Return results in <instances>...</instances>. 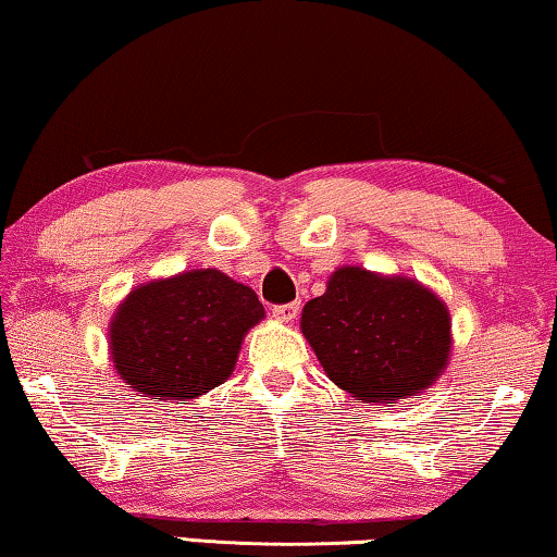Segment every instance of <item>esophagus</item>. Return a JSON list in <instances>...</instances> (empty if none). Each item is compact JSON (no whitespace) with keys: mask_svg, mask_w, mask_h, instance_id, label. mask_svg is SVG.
<instances>
[{"mask_svg":"<svg viewBox=\"0 0 557 557\" xmlns=\"http://www.w3.org/2000/svg\"><path fill=\"white\" fill-rule=\"evenodd\" d=\"M271 313L281 323H290L298 315V304H286V306H273Z\"/></svg>","mask_w":557,"mask_h":557,"instance_id":"34e87169","label":"esophagus"}]
</instances>
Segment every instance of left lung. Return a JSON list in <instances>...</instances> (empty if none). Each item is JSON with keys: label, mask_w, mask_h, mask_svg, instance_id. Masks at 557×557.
Instances as JSON below:
<instances>
[{"label": "left lung", "mask_w": 557, "mask_h": 557, "mask_svg": "<svg viewBox=\"0 0 557 557\" xmlns=\"http://www.w3.org/2000/svg\"><path fill=\"white\" fill-rule=\"evenodd\" d=\"M300 331L325 375L362 403L417 395L442 375L451 352L444 300L414 278L343 267L308 300Z\"/></svg>", "instance_id": "1"}]
</instances>
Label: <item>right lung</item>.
Listing matches in <instances>:
<instances>
[{
	"label": "right lung",
	"mask_w": 557,
	"mask_h": 557,
	"mask_svg": "<svg viewBox=\"0 0 557 557\" xmlns=\"http://www.w3.org/2000/svg\"><path fill=\"white\" fill-rule=\"evenodd\" d=\"M261 318L259 296L216 269L148 281L113 313V368L140 397L187 405L232 375Z\"/></svg>",
	"instance_id": "add662e5"
}]
</instances>
